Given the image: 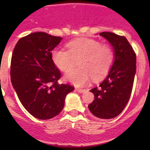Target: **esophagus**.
<instances>
[{"instance_id":"34e87169","label":"esophagus","mask_w":150,"mask_h":150,"mask_svg":"<svg viewBox=\"0 0 150 150\" xmlns=\"http://www.w3.org/2000/svg\"><path fill=\"white\" fill-rule=\"evenodd\" d=\"M76 91L78 92V93H83L85 91V89H82V88H76Z\"/></svg>"}]
</instances>
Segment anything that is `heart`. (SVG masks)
Returning <instances> with one entry per match:
<instances>
[{
  "label": "heart",
  "instance_id": "heart-1",
  "mask_svg": "<svg viewBox=\"0 0 150 150\" xmlns=\"http://www.w3.org/2000/svg\"><path fill=\"white\" fill-rule=\"evenodd\" d=\"M68 50L56 48L51 51V59L57 67L67 72L79 62L80 67L66 74L67 79L76 86H84L93 78L98 81L105 77L115 60L112 46L91 38H79L69 42Z\"/></svg>",
  "mask_w": 150,
  "mask_h": 150
}]
</instances>
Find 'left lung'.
<instances>
[{"mask_svg":"<svg viewBox=\"0 0 150 150\" xmlns=\"http://www.w3.org/2000/svg\"><path fill=\"white\" fill-rule=\"evenodd\" d=\"M99 35L113 46L115 62L103 82L91 90L94 99L88 109L96 117L110 119L120 115L129 101L137 69V56L124 36L110 32Z\"/></svg>","mask_w":150,"mask_h":150,"instance_id":"left-lung-1","label":"left lung"}]
</instances>
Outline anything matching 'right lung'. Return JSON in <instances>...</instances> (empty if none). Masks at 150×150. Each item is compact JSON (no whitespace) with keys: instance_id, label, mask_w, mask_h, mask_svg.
<instances>
[{"instance_id":"1","label":"right lung","mask_w":150,"mask_h":150,"mask_svg":"<svg viewBox=\"0 0 150 150\" xmlns=\"http://www.w3.org/2000/svg\"><path fill=\"white\" fill-rule=\"evenodd\" d=\"M62 40L43 32L19 39L12 53L11 81L23 107L40 120L55 117L75 88L59 84L61 72L51 59V51Z\"/></svg>"}]
</instances>
